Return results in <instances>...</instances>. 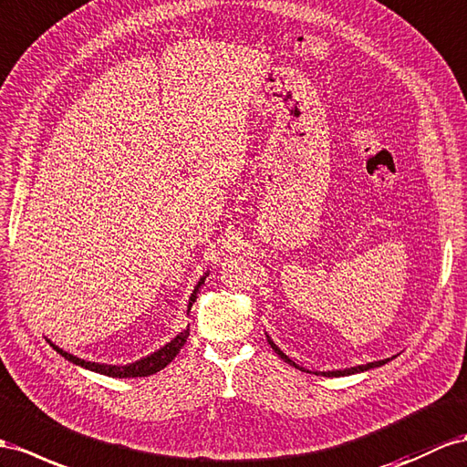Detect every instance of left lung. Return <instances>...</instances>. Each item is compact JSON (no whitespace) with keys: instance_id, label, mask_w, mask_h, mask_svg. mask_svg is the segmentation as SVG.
I'll list each match as a JSON object with an SVG mask.
<instances>
[{"instance_id":"8db88e82","label":"left lung","mask_w":467,"mask_h":467,"mask_svg":"<svg viewBox=\"0 0 467 467\" xmlns=\"http://www.w3.org/2000/svg\"><path fill=\"white\" fill-rule=\"evenodd\" d=\"M268 337V343H270V348L276 351L278 355H280V358H284L285 363H290L292 367H296V368H300V370H306L304 367H300V365H296L292 358L285 355L276 343H274L272 339H270V336H266ZM390 358H394V357H390ZM390 358H382V361H373V363H367V365H357V367H351V368H337V370H316L314 375H324V377H345V375H355V373H363V370H368V368H377V367H382L385 363H389ZM309 373V370H307Z\"/></svg>"}]
</instances>
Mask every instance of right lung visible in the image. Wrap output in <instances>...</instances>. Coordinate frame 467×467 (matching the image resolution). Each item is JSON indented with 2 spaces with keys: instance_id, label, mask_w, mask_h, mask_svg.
I'll list each match as a JSON object with an SVG mask.
<instances>
[{
  "instance_id": "right-lung-1",
  "label": "right lung",
  "mask_w": 467,
  "mask_h": 467,
  "mask_svg": "<svg viewBox=\"0 0 467 467\" xmlns=\"http://www.w3.org/2000/svg\"><path fill=\"white\" fill-rule=\"evenodd\" d=\"M209 276V272H205L201 276V280L197 282V285H195V290H193V294H191V297H189V304H187V316L191 314V307H193V304L197 302V296H199V290H201V285L205 284V278ZM187 337H189V327L185 329V331H182V333H177V336L170 341V343H165L163 348H160L158 351H153V353H150L148 357H141L140 361H134V363H128V365H106V363H92V361H85V358H78V357H75V355H70V353H67V351H63L61 348H57V345L53 343V341H49L51 343V348L57 351V353H61L67 361H70V363H75V365H78V367H82V368H88V370H94V373H100V375H106V377H114V379H134V377H148V375H153V373H158V370H161L163 367H167L170 365L173 358H175V355L182 351V348L185 345V341H187Z\"/></svg>"
}]
</instances>
